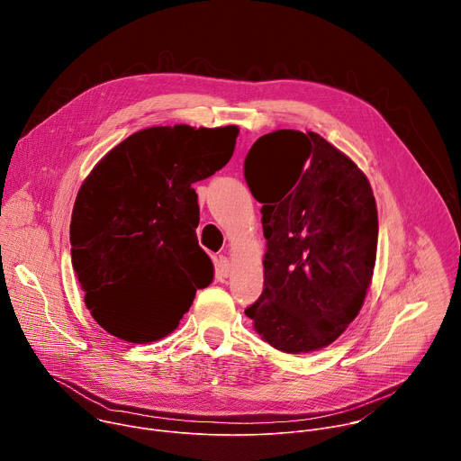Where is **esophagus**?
<instances>
[{
  "label": "esophagus",
  "mask_w": 461,
  "mask_h": 461,
  "mask_svg": "<svg viewBox=\"0 0 461 461\" xmlns=\"http://www.w3.org/2000/svg\"><path fill=\"white\" fill-rule=\"evenodd\" d=\"M230 272H231V262H230V258H228L226 255H221V257L217 258V262H215V276H217L219 279H226V277L230 276Z\"/></svg>",
  "instance_id": "esophagus-1"
}]
</instances>
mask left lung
<instances>
[{
	"label": "left lung",
	"instance_id": "left-lung-1",
	"mask_svg": "<svg viewBox=\"0 0 461 461\" xmlns=\"http://www.w3.org/2000/svg\"><path fill=\"white\" fill-rule=\"evenodd\" d=\"M262 204L265 290L244 312L286 354L334 343L357 317L372 281L377 208L365 173L321 135L279 129L244 160Z\"/></svg>",
	"mask_w": 461,
	"mask_h": 461
}]
</instances>
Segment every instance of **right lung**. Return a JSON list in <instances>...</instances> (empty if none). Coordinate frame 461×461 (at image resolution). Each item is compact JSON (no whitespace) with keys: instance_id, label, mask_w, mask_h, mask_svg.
Wrapping results in <instances>:
<instances>
[{"instance_id":"right-lung-1","label":"right lung","mask_w":461,"mask_h":461,"mask_svg":"<svg viewBox=\"0 0 461 461\" xmlns=\"http://www.w3.org/2000/svg\"><path fill=\"white\" fill-rule=\"evenodd\" d=\"M237 125L148 127L113 148L84 180L71 217V257L86 306L111 336H169L213 262L196 240L194 182L222 169Z\"/></svg>"}]
</instances>
